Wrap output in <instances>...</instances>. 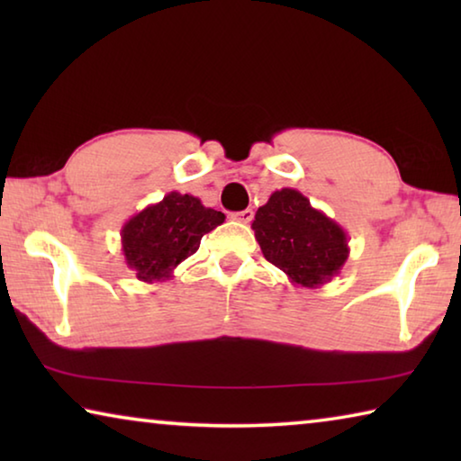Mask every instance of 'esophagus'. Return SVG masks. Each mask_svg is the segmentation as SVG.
Masks as SVG:
<instances>
[{
  "label": "esophagus",
  "instance_id": "34e87169",
  "mask_svg": "<svg viewBox=\"0 0 461 461\" xmlns=\"http://www.w3.org/2000/svg\"><path fill=\"white\" fill-rule=\"evenodd\" d=\"M252 217H254L252 209H244V212L231 213V220H236V221H240V223H249V221H252Z\"/></svg>",
  "mask_w": 461,
  "mask_h": 461
}]
</instances>
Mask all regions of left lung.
Wrapping results in <instances>:
<instances>
[{"instance_id":"8db88e82","label":"left lung","mask_w":461,"mask_h":461,"mask_svg":"<svg viewBox=\"0 0 461 461\" xmlns=\"http://www.w3.org/2000/svg\"><path fill=\"white\" fill-rule=\"evenodd\" d=\"M264 258L275 264L293 285L317 288L330 283L349 256L348 233L319 212L296 189L275 191L258 207L252 221Z\"/></svg>"}]
</instances>
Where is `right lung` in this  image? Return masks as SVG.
<instances>
[{"instance_id":"obj_1","label":"right lung","mask_w":461,"mask_h":461,"mask_svg":"<svg viewBox=\"0 0 461 461\" xmlns=\"http://www.w3.org/2000/svg\"><path fill=\"white\" fill-rule=\"evenodd\" d=\"M225 221L193 194L170 191L123 223L122 252L142 283H165L175 268L199 249L201 238Z\"/></svg>"}]
</instances>
